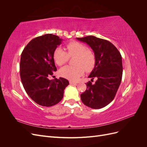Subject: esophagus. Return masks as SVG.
Segmentation results:
<instances>
[{"mask_svg": "<svg viewBox=\"0 0 147 147\" xmlns=\"http://www.w3.org/2000/svg\"><path fill=\"white\" fill-rule=\"evenodd\" d=\"M69 83H70V84H76L77 83L75 82H74V81H72V80H70V81H69Z\"/></svg>", "mask_w": 147, "mask_h": 147, "instance_id": "obj_1", "label": "esophagus"}]
</instances>
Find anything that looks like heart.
Listing matches in <instances>:
<instances>
[{
	"label": "heart",
	"instance_id": "b5f03b06",
	"mask_svg": "<svg viewBox=\"0 0 147 147\" xmlns=\"http://www.w3.org/2000/svg\"><path fill=\"white\" fill-rule=\"evenodd\" d=\"M66 52L63 49L57 47L53 51V57L55 63L59 66L65 64L69 57L76 56L74 64L67 65L61 68L59 75L61 77L72 81H77L86 71L91 70L95 65L96 57L94 53L83 43L73 41L67 44Z\"/></svg>",
	"mask_w": 147,
	"mask_h": 147
}]
</instances>
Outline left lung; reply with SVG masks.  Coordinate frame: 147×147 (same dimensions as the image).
<instances>
[{"instance_id": "obj_1", "label": "left lung", "mask_w": 147, "mask_h": 147, "mask_svg": "<svg viewBox=\"0 0 147 147\" xmlns=\"http://www.w3.org/2000/svg\"><path fill=\"white\" fill-rule=\"evenodd\" d=\"M86 43L94 53L96 63L89 78H97L94 84L86 83V90L80 95L83 103L88 107L99 109L112 102L121 82L122 57L113 44L94 36L77 38Z\"/></svg>"}]
</instances>
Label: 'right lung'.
Returning <instances> with one entry per match:
<instances>
[{"label": "right lung", "mask_w": 147, "mask_h": 147, "mask_svg": "<svg viewBox=\"0 0 147 147\" xmlns=\"http://www.w3.org/2000/svg\"><path fill=\"white\" fill-rule=\"evenodd\" d=\"M63 39L51 34L32 39L21 53L20 77L26 92L35 102L43 107L55 105L62 100L67 80H49L57 70L53 53Z\"/></svg>", "instance_id": "add662e5"}]
</instances>
